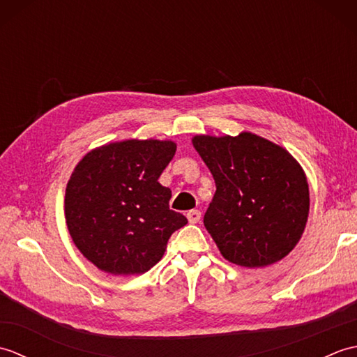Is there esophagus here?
Returning <instances> with one entry per match:
<instances>
[{"label": "esophagus", "instance_id": "1", "mask_svg": "<svg viewBox=\"0 0 357 357\" xmlns=\"http://www.w3.org/2000/svg\"><path fill=\"white\" fill-rule=\"evenodd\" d=\"M187 219H188V222H190V224H198L199 219H201V211L199 210H190L187 213Z\"/></svg>", "mask_w": 357, "mask_h": 357}]
</instances>
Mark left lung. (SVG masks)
Returning a JSON list of instances; mask_svg holds the SVG:
<instances>
[{"mask_svg":"<svg viewBox=\"0 0 357 357\" xmlns=\"http://www.w3.org/2000/svg\"><path fill=\"white\" fill-rule=\"evenodd\" d=\"M193 147L216 183L204 225L231 264L262 268L291 252L305 230V172L288 151L252 132L196 135Z\"/></svg>","mask_w":357,"mask_h":357,"instance_id":"1","label":"left lung"}]
</instances>
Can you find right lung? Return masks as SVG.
Listing matches in <instances>:
<instances>
[{"label":"right lung","mask_w":357,"mask_h":357,"mask_svg":"<svg viewBox=\"0 0 357 357\" xmlns=\"http://www.w3.org/2000/svg\"><path fill=\"white\" fill-rule=\"evenodd\" d=\"M170 139H126L90 150L66 187L64 215L73 244L95 267L115 276L156 265L187 218L170 210L158 183L174 156Z\"/></svg>","instance_id":"1"}]
</instances>
